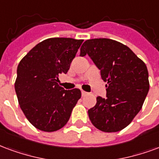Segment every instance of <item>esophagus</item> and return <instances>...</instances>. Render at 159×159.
Segmentation results:
<instances>
[{"mask_svg": "<svg viewBox=\"0 0 159 159\" xmlns=\"http://www.w3.org/2000/svg\"><path fill=\"white\" fill-rule=\"evenodd\" d=\"M87 94H88V93H87V92L82 91V95H83V96H86Z\"/></svg>", "mask_w": 159, "mask_h": 159, "instance_id": "34e87169", "label": "esophagus"}]
</instances>
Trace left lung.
I'll use <instances>...</instances> for the list:
<instances>
[{
    "label": "left lung",
    "instance_id": "1",
    "mask_svg": "<svg viewBox=\"0 0 159 159\" xmlns=\"http://www.w3.org/2000/svg\"><path fill=\"white\" fill-rule=\"evenodd\" d=\"M89 55L106 82V98L89 109L92 124L104 132L123 130L139 113L149 90L144 62L129 47L110 39L86 40L80 56Z\"/></svg>",
    "mask_w": 159,
    "mask_h": 159
}]
</instances>
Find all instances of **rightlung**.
<instances>
[{
	"label": "right lung",
	"mask_w": 159,
	"mask_h": 159,
	"mask_svg": "<svg viewBox=\"0 0 159 159\" xmlns=\"http://www.w3.org/2000/svg\"><path fill=\"white\" fill-rule=\"evenodd\" d=\"M83 39L50 38L39 43L17 66L15 91L20 108L34 127L52 132L67 123L82 93L59 86L67 73Z\"/></svg>",
	"instance_id": "right-lung-1"
}]
</instances>
